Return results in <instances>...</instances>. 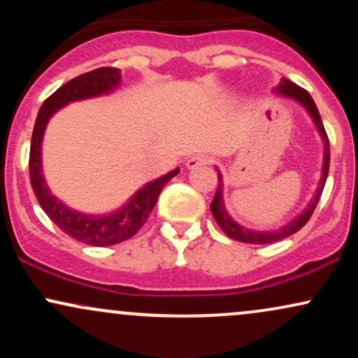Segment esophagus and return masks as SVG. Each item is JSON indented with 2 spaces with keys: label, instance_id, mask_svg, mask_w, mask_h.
<instances>
[{
  "label": "esophagus",
  "instance_id": "esophagus-1",
  "mask_svg": "<svg viewBox=\"0 0 358 358\" xmlns=\"http://www.w3.org/2000/svg\"><path fill=\"white\" fill-rule=\"evenodd\" d=\"M210 163V158L207 155H193L187 159V168L188 170H195V168L208 165Z\"/></svg>",
  "mask_w": 358,
  "mask_h": 358
}]
</instances>
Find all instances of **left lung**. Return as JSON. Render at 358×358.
<instances>
[{
    "instance_id": "left-lung-1",
    "label": "left lung",
    "mask_w": 358,
    "mask_h": 358,
    "mask_svg": "<svg viewBox=\"0 0 358 358\" xmlns=\"http://www.w3.org/2000/svg\"><path fill=\"white\" fill-rule=\"evenodd\" d=\"M274 92L278 96L286 97V99L298 102L303 109L310 114L311 121L316 129H318L320 136H322L323 141V168H322V178H320L318 188H316L313 199L310 200V203L306 205V208H303L301 212L298 213L294 219H291L289 222H286L285 225L278 229H268V231H256V229H249L245 225H241L239 222H236L232 219L231 213L227 212L224 203V178H222L220 171L217 170L219 173V187H217L215 196H213L212 203H210V210L213 213V219H215L217 224L222 231L225 232V236H229L234 241L239 242H245V244H273V242L285 239V237L293 236L294 232H298L303 225L310 220L311 213H313L316 203H318L320 196H322L324 182H327L328 176V168H330V141H328L327 133H324V127L322 122V117H320L318 109H316V104L313 101V97L306 92L305 89L298 87L296 84H293L291 80L287 79H281L279 85L274 87Z\"/></svg>"
}]
</instances>
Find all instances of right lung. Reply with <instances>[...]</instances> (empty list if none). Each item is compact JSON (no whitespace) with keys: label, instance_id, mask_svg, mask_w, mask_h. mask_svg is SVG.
Wrapping results in <instances>:
<instances>
[{"label":"right lung","instance_id":"add662e5","mask_svg":"<svg viewBox=\"0 0 358 358\" xmlns=\"http://www.w3.org/2000/svg\"><path fill=\"white\" fill-rule=\"evenodd\" d=\"M119 84L121 71L113 67L96 69L69 80L43 102L31 134L30 180L40 207L60 231L87 245H114L133 237L145 225L163 187L180 171V168H175L153 182L143 185L122 207L104 215L73 210L50 192L42 166V141L50 117L71 102L108 96L119 87Z\"/></svg>","mask_w":358,"mask_h":358}]
</instances>
